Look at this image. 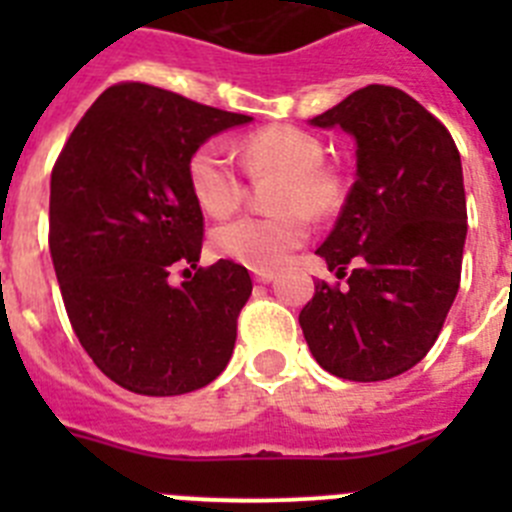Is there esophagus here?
Returning a JSON list of instances; mask_svg holds the SVG:
<instances>
[{"instance_id": "1", "label": "esophagus", "mask_w": 512, "mask_h": 512, "mask_svg": "<svg viewBox=\"0 0 512 512\" xmlns=\"http://www.w3.org/2000/svg\"><path fill=\"white\" fill-rule=\"evenodd\" d=\"M274 277H277L274 271H253V282H259V284L274 282Z\"/></svg>"}]
</instances>
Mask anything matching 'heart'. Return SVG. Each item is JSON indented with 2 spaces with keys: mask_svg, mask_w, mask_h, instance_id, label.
Listing matches in <instances>:
<instances>
[{
  "mask_svg": "<svg viewBox=\"0 0 512 512\" xmlns=\"http://www.w3.org/2000/svg\"><path fill=\"white\" fill-rule=\"evenodd\" d=\"M243 166L251 176L279 179L271 187L264 217H241L212 233V251L256 271H271L289 259L310 235V215L328 217L341 210L346 184L323 164L325 146L318 135L295 125H271L241 140ZM187 182L194 202L210 217L233 215L246 184L220 140H205L187 161Z\"/></svg>",
  "mask_w": 512,
  "mask_h": 512,
  "instance_id": "obj_1",
  "label": "heart"
}]
</instances>
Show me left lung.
Here are the masks:
<instances>
[{
  "mask_svg": "<svg viewBox=\"0 0 512 512\" xmlns=\"http://www.w3.org/2000/svg\"><path fill=\"white\" fill-rule=\"evenodd\" d=\"M310 122L354 135L356 182L318 248L346 284L315 282L302 333L325 372L382 382L431 351L459 292L461 158L443 122L397 87L369 84Z\"/></svg>",
  "mask_w": 512,
  "mask_h": 512,
  "instance_id": "8db88e82",
  "label": "left lung"
}]
</instances>
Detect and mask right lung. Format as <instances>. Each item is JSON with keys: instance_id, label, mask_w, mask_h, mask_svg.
Here are the masks:
<instances>
[{"instance_id": "right-lung-1", "label": "right lung", "mask_w": 512, "mask_h": 512, "mask_svg": "<svg viewBox=\"0 0 512 512\" xmlns=\"http://www.w3.org/2000/svg\"><path fill=\"white\" fill-rule=\"evenodd\" d=\"M248 115L122 81L87 110L51 174L53 269L71 328L99 372L135 395L200 390L228 366L248 269L197 266L205 217L187 161ZM183 269L174 288L168 274Z\"/></svg>"}]
</instances>
